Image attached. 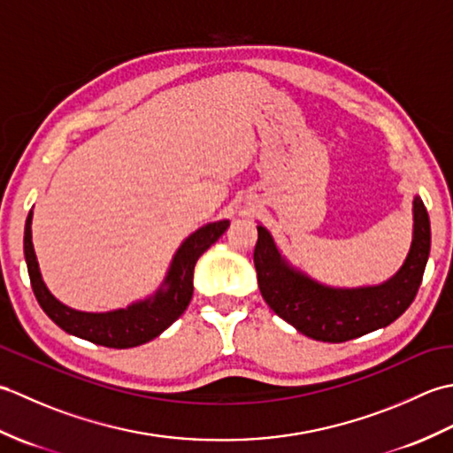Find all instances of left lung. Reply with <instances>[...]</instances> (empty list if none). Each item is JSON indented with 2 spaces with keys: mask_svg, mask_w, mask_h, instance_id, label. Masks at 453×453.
I'll list each match as a JSON object with an SVG mask.
<instances>
[{
  "mask_svg": "<svg viewBox=\"0 0 453 453\" xmlns=\"http://www.w3.org/2000/svg\"><path fill=\"white\" fill-rule=\"evenodd\" d=\"M412 214V245L399 273L380 286L352 290L323 286L294 271L278 253L271 234L257 226L253 261L265 302L302 334L323 342H344L388 326L415 300L430 255V219L418 196Z\"/></svg>",
  "mask_w": 453,
  "mask_h": 453,
  "instance_id": "1",
  "label": "left lung"
}]
</instances>
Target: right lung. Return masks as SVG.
Wrapping results in <instances>:
<instances>
[{"instance_id":"obj_1","label":"right lung","mask_w":453,"mask_h":453,"mask_svg":"<svg viewBox=\"0 0 453 453\" xmlns=\"http://www.w3.org/2000/svg\"><path fill=\"white\" fill-rule=\"evenodd\" d=\"M31 221L33 210L28 211L25 224V261L36 302L41 303L44 313L65 333L95 344L109 346V349H132V346L150 342L185 313L192 300V290H195L192 278H195V265L198 257L210 245H214L226 234L229 226L227 219L214 221V224H208L192 234L179 247L177 255L173 257L165 282H163V288H159L153 297L132 303L127 310L109 313H85L60 303L48 292L41 271H38L36 255L33 249Z\"/></svg>"}]
</instances>
